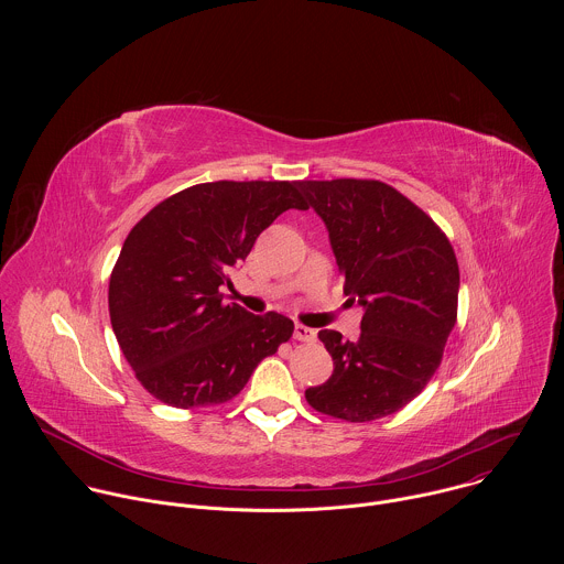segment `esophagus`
I'll return each instance as SVG.
<instances>
[{
    "label": "esophagus",
    "instance_id": "obj_1",
    "mask_svg": "<svg viewBox=\"0 0 564 564\" xmlns=\"http://www.w3.org/2000/svg\"><path fill=\"white\" fill-rule=\"evenodd\" d=\"M294 339H296V341H303V344H312V341H316V330L296 324V326H294Z\"/></svg>",
    "mask_w": 564,
    "mask_h": 564
}]
</instances>
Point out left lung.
<instances>
[{
    "mask_svg": "<svg viewBox=\"0 0 564 564\" xmlns=\"http://www.w3.org/2000/svg\"><path fill=\"white\" fill-rule=\"evenodd\" d=\"M324 218L344 292L364 305L361 335L318 339L333 377L305 390L307 404L361 424L404 409L442 364L457 321L459 268L451 240L413 200L381 181H299Z\"/></svg>",
    "mask_w": 564,
    "mask_h": 564,
    "instance_id": "left-lung-1",
    "label": "left lung"
}]
</instances>
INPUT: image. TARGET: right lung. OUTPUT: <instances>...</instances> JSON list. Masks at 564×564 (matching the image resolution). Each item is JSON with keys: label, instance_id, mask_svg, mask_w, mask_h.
<instances>
[{"label": "right lung", "instance_id": "1", "mask_svg": "<svg viewBox=\"0 0 564 564\" xmlns=\"http://www.w3.org/2000/svg\"><path fill=\"white\" fill-rule=\"evenodd\" d=\"M307 209L296 181L187 187L129 231L109 279L120 350L149 394L176 409L225 404L294 324L223 301L229 272L285 209Z\"/></svg>", "mask_w": 564, "mask_h": 564}]
</instances>
